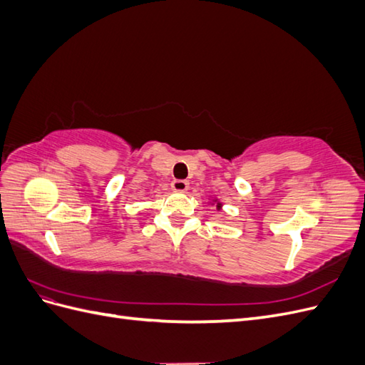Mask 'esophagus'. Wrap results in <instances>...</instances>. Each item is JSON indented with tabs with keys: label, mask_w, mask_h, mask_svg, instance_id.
Segmentation results:
<instances>
[{
	"label": "esophagus",
	"mask_w": 365,
	"mask_h": 365,
	"mask_svg": "<svg viewBox=\"0 0 365 365\" xmlns=\"http://www.w3.org/2000/svg\"><path fill=\"white\" fill-rule=\"evenodd\" d=\"M172 190L178 192V193H184V192L189 190V182L184 181V180H175L172 182Z\"/></svg>",
	"instance_id": "34e87169"
}]
</instances>
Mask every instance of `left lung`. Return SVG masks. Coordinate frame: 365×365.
Masks as SVG:
<instances>
[{"label":"left lung","instance_id":"8db88e82","mask_svg":"<svg viewBox=\"0 0 365 365\" xmlns=\"http://www.w3.org/2000/svg\"><path fill=\"white\" fill-rule=\"evenodd\" d=\"M208 204L216 205L217 210H222V202H220V201L217 200V197H208Z\"/></svg>","mask_w":365,"mask_h":365}]
</instances>
